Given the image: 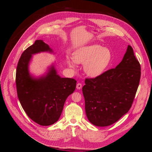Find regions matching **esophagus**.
<instances>
[{"instance_id":"esophagus-1","label":"esophagus","mask_w":152,"mask_h":152,"mask_svg":"<svg viewBox=\"0 0 152 152\" xmlns=\"http://www.w3.org/2000/svg\"><path fill=\"white\" fill-rule=\"evenodd\" d=\"M77 89H82V84H80V83H78L77 84Z\"/></svg>"}]
</instances>
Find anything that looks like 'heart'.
Returning <instances> with one entry per match:
<instances>
[{
	"instance_id": "b5f03b06",
	"label": "heart",
	"mask_w": 152,
	"mask_h": 152,
	"mask_svg": "<svg viewBox=\"0 0 152 152\" xmlns=\"http://www.w3.org/2000/svg\"><path fill=\"white\" fill-rule=\"evenodd\" d=\"M72 59H67L66 63L74 68L76 63L84 64V70L89 77L95 78L102 75L109 66L112 53L109 49L98 44L86 45L78 48L73 53Z\"/></svg>"
}]
</instances>
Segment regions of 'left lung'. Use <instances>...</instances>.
I'll return each mask as SVG.
<instances>
[{
	"label": "left lung",
	"instance_id": "1",
	"mask_svg": "<svg viewBox=\"0 0 152 152\" xmlns=\"http://www.w3.org/2000/svg\"><path fill=\"white\" fill-rule=\"evenodd\" d=\"M140 77V64L129 45L115 68L94 79H86L82 93L89 122L96 126L106 127L127 113L134 101Z\"/></svg>",
	"mask_w": 152,
	"mask_h": 152
}]
</instances>
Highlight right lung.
I'll list each match as a JSON object with an SVG mask.
<instances>
[{"label":"right lung","mask_w":152,"mask_h":152,"mask_svg":"<svg viewBox=\"0 0 152 152\" xmlns=\"http://www.w3.org/2000/svg\"><path fill=\"white\" fill-rule=\"evenodd\" d=\"M43 52L53 53V50L43 40H37L22 53L16 68V84L18 99L27 115L39 125L48 126L59 120L77 81L61 77L53 64L42 76L31 75L29 64L32 55Z\"/></svg>","instance_id":"obj_1"}]
</instances>
